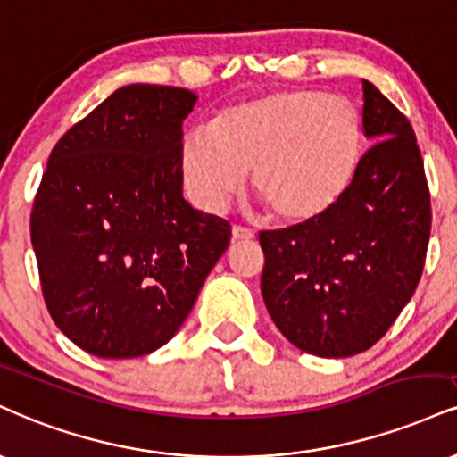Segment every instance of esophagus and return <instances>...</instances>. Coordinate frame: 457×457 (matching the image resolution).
Instances as JSON below:
<instances>
[{
  "mask_svg": "<svg viewBox=\"0 0 457 457\" xmlns=\"http://www.w3.org/2000/svg\"><path fill=\"white\" fill-rule=\"evenodd\" d=\"M232 238L234 240H253V238H255V232H253V229H249V228H243V225H234Z\"/></svg>",
  "mask_w": 457,
  "mask_h": 457,
  "instance_id": "obj_1",
  "label": "esophagus"
}]
</instances>
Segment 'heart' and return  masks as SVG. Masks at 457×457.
<instances>
[{
    "label": "heart",
    "mask_w": 457,
    "mask_h": 457,
    "mask_svg": "<svg viewBox=\"0 0 457 457\" xmlns=\"http://www.w3.org/2000/svg\"><path fill=\"white\" fill-rule=\"evenodd\" d=\"M364 146L353 104L321 91H277L232 104L211 129L187 131L180 174L195 204L219 212L253 189L274 219L311 223L347 194Z\"/></svg>",
    "instance_id": "1"
}]
</instances>
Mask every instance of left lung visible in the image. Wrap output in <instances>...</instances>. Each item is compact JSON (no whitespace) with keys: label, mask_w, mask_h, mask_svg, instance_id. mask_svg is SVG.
<instances>
[{"label":"left lung","mask_w":457,"mask_h":457,"mask_svg":"<svg viewBox=\"0 0 457 457\" xmlns=\"http://www.w3.org/2000/svg\"><path fill=\"white\" fill-rule=\"evenodd\" d=\"M364 87L366 138L343 200L321 219L262 232V295L291 345L319 357L370 349L413 298L430 240V191L409 119Z\"/></svg>","instance_id":"left-lung-1"}]
</instances>
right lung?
Segmentation results:
<instances>
[{"instance_id":"obj_1","label":"right lung","mask_w":457,"mask_h":457,"mask_svg":"<svg viewBox=\"0 0 457 457\" xmlns=\"http://www.w3.org/2000/svg\"><path fill=\"white\" fill-rule=\"evenodd\" d=\"M180 87L128 85L62 136L31 211L53 321L87 353L125 360L166 345L229 245L221 217L183 197Z\"/></svg>"}]
</instances>
